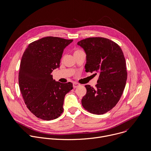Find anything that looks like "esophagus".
<instances>
[{
  "label": "esophagus",
  "instance_id": "1",
  "mask_svg": "<svg viewBox=\"0 0 151 151\" xmlns=\"http://www.w3.org/2000/svg\"><path fill=\"white\" fill-rule=\"evenodd\" d=\"M80 86V84H79L78 83H76V82H74L73 84V86L74 88H78Z\"/></svg>",
  "mask_w": 151,
  "mask_h": 151
}]
</instances>
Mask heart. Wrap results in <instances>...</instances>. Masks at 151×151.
Instances as JSON below:
<instances>
[{
    "instance_id": "obj_1",
    "label": "heart",
    "mask_w": 151,
    "mask_h": 151,
    "mask_svg": "<svg viewBox=\"0 0 151 151\" xmlns=\"http://www.w3.org/2000/svg\"><path fill=\"white\" fill-rule=\"evenodd\" d=\"M78 51H79V50H75V52H74V53H76V52H78Z\"/></svg>"
}]
</instances>
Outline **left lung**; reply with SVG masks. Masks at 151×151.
I'll return each instance as SVG.
<instances>
[{
	"mask_svg": "<svg viewBox=\"0 0 151 151\" xmlns=\"http://www.w3.org/2000/svg\"><path fill=\"white\" fill-rule=\"evenodd\" d=\"M86 55V72L99 73L95 88L85 85L83 107L90 113L102 115L111 110L119 101L127 80L126 62L120 46L108 39L89 37L77 43Z\"/></svg>",
	"mask_w": 151,
	"mask_h": 151,
	"instance_id": "left-lung-1",
	"label": "left lung"
}]
</instances>
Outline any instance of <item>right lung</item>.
<instances>
[{
    "instance_id": "obj_1",
    "label": "right lung",
    "mask_w": 151,
    "mask_h": 151,
    "mask_svg": "<svg viewBox=\"0 0 151 151\" xmlns=\"http://www.w3.org/2000/svg\"><path fill=\"white\" fill-rule=\"evenodd\" d=\"M72 41L47 36L30 43L23 54L19 88L27 108L38 118L55 119L63 111L65 96L73 85L56 82L51 73L59 68L63 50Z\"/></svg>"
}]
</instances>
